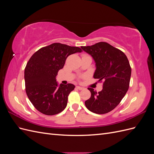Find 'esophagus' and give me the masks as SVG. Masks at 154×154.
Wrapping results in <instances>:
<instances>
[{
  "label": "esophagus",
  "instance_id": "34e87169",
  "mask_svg": "<svg viewBox=\"0 0 154 154\" xmlns=\"http://www.w3.org/2000/svg\"><path fill=\"white\" fill-rule=\"evenodd\" d=\"M76 88H78V89H79V90H83V89H84V88L82 87H80V86H76Z\"/></svg>",
  "mask_w": 154,
  "mask_h": 154
}]
</instances>
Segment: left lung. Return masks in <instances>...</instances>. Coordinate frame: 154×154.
<instances>
[{
    "label": "left lung",
    "instance_id": "8db88e82",
    "mask_svg": "<svg viewBox=\"0 0 154 154\" xmlns=\"http://www.w3.org/2000/svg\"><path fill=\"white\" fill-rule=\"evenodd\" d=\"M81 48L96 63L94 78L104 81L103 89L97 94L88 88L91 96L85 105L94 113H108L119 105L128 89L131 67L128 58L122 51L104 42Z\"/></svg>",
    "mask_w": 154,
    "mask_h": 154
}]
</instances>
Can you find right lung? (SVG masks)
I'll use <instances>...</instances> for the list:
<instances>
[{
	"label": "right lung",
	"instance_id": "obj_1",
	"mask_svg": "<svg viewBox=\"0 0 154 154\" xmlns=\"http://www.w3.org/2000/svg\"><path fill=\"white\" fill-rule=\"evenodd\" d=\"M82 51L78 47L54 43L40 49L30 58L24 71L26 92L41 113L53 116L66 109L68 96L75 86L58 85L56 76L69 55Z\"/></svg>",
	"mask_w": 154,
	"mask_h": 154
}]
</instances>
